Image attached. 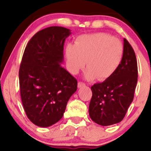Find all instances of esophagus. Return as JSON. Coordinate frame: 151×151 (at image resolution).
Segmentation results:
<instances>
[{
    "label": "esophagus",
    "instance_id": "1",
    "mask_svg": "<svg viewBox=\"0 0 151 151\" xmlns=\"http://www.w3.org/2000/svg\"><path fill=\"white\" fill-rule=\"evenodd\" d=\"M85 84H84V82H81V81H79V83H78V87L79 88H81L82 87V86H85Z\"/></svg>",
    "mask_w": 151,
    "mask_h": 151
}]
</instances>
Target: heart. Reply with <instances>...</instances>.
<instances>
[{
  "label": "heart",
  "instance_id": "b5f03b06",
  "mask_svg": "<svg viewBox=\"0 0 151 151\" xmlns=\"http://www.w3.org/2000/svg\"><path fill=\"white\" fill-rule=\"evenodd\" d=\"M66 58L71 72L77 74L86 65V79L104 81L116 72L124 57V45L117 38L104 32L83 35L75 44L66 47Z\"/></svg>",
  "mask_w": 151,
  "mask_h": 151
}]
</instances>
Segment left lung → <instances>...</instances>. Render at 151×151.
<instances>
[{
	"label": "left lung",
	"instance_id": "left-lung-1",
	"mask_svg": "<svg viewBox=\"0 0 151 151\" xmlns=\"http://www.w3.org/2000/svg\"><path fill=\"white\" fill-rule=\"evenodd\" d=\"M137 81L136 55L124 38V57L119 69L110 78L91 87L89 113L91 120L104 126L121 122L133 101Z\"/></svg>",
	"mask_w": 151,
	"mask_h": 151
}]
</instances>
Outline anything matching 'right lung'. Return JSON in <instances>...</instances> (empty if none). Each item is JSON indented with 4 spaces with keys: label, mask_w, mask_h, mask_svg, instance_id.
Returning a JSON list of instances; mask_svg holds the SVG:
<instances>
[{
    "label": "right lung",
    "mask_w": 151,
    "mask_h": 151,
    "mask_svg": "<svg viewBox=\"0 0 151 151\" xmlns=\"http://www.w3.org/2000/svg\"><path fill=\"white\" fill-rule=\"evenodd\" d=\"M70 29L52 26L39 31L27 44L19 70L20 96L35 125L48 127L63 116L77 91V81L61 66Z\"/></svg>",
    "instance_id": "obj_1"
}]
</instances>
